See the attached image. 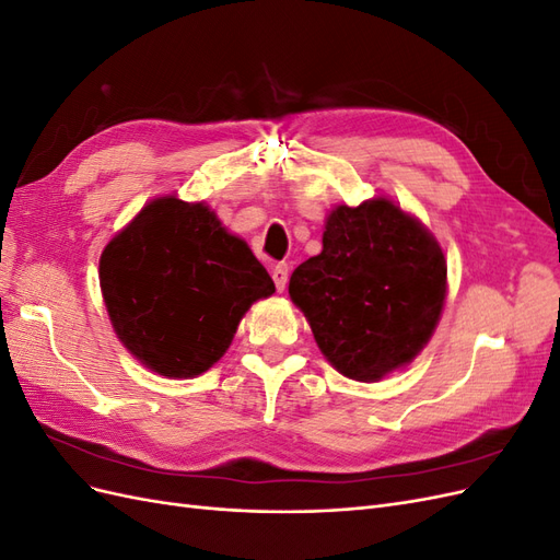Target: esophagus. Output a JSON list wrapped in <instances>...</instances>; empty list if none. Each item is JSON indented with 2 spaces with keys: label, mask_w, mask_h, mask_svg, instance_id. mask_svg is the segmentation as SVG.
<instances>
[{
  "label": "esophagus",
  "mask_w": 560,
  "mask_h": 560,
  "mask_svg": "<svg viewBox=\"0 0 560 560\" xmlns=\"http://www.w3.org/2000/svg\"><path fill=\"white\" fill-rule=\"evenodd\" d=\"M270 278H273L278 292H282L287 287V280H290V268H287V264H276L270 268Z\"/></svg>",
  "instance_id": "obj_1"
}]
</instances>
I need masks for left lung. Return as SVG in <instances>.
I'll return each mask as SVG.
<instances>
[{
  "label": "left lung",
  "mask_w": 560,
  "mask_h": 560,
  "mask_svg": "<svg viewBox=\"0 0 560 560\" xmlns=\"http://www.w3.org/2000/svg\"><path fill=\"white\" fill-rule=\"evenodd\" d=\"M446 257L430 229L393 198L336 206L322 252L290 278V299L346 378L376 383L409 366L446 303Z\"/></svg>",
  "instance_id": "1"
}]
</instances>
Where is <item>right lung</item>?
Segmentation results:
<instances>
[{
    "label": "right lung",
    "mask_w": 560,
    "mask_h": 560,
    "mask_svg": "<svg viewBox=\"0 0 560 560\" xmlns=\"http://www.w3.org/2000/svg\"><path fill=\"white\" fill-rule=\"evenodd\" d=\"M100 290L124 348L165 378L224 358L241 319L276 284L206 202L159 196L100 254Z\"/></svg>",
    "instance_id": "obj_1"
}]
</instances>
